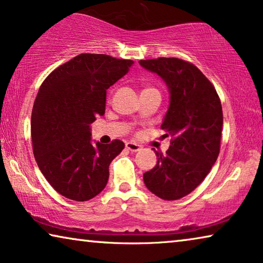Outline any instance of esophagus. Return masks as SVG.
I'll return each mask as SVG.
<instances>
[{
    "mask_svg": "<svg viewBox=\"0 0 263 263\" xmlns=\"http://www.w3.org/2000/svg\"><path fill=\"white\" fill-rule=\"evenodd\" d=\"M125 148H127V149H129L130 152H138V151L141 149V146L138 143H135V142H127V143H125Z\"/></svg>",
    "mask_w": 263,
    "mask_h": 263,
    "instance_id": "34e87169",
    "label": "esophagus"
}]
</instances>
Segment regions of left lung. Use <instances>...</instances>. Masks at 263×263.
<instances>
[{"instance_id":"8db88e82","label":"left lung","mask_w":263,"mask_h":263,"mask_svg":"<svg viewBox=\"0 0 263 263\" xmlns=\"http://www.w3.org/2000/svg\"><path fill=\"white\" fill-rule=\"evenodd\" d=\"M141 66L166 82L171 103L161 129L171 136L166 155L143 174L147 189L165 200L191 193L218 158L223 111L212 83L192 63L179 58L140 60Z\"/></svg>"}]
</instances>
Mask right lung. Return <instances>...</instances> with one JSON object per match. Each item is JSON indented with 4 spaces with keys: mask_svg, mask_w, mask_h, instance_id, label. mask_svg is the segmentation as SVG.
I'll use <instances>...</instances> for the list:
<instances>
[{
    "mask_svg": "<svg viewBox=\"0 0 263 263\" xmlns=\"http://www.w3.org/2000/svg\"><path fill=\"white\" fill-rule=\"evenodd\" d=\"M134 62L83 53L49 73L32 111L33 154L49 185L68 199L85 201L103 191L120 140L91 143L90 124L104 115L106 90Z\"/></svg>",
    "mask_w": 263,
    "mask_h": 263,
    "instance_id": "add662e5",
    "label": "right lung"
}]
</instances>
